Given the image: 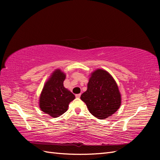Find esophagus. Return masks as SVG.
I'll list each match as a JSON object with an SVG mask.
<instances>
[{"instance_id": "34e87169", "label": "esophagus", "mask_w": 160, "mask_h": 160, "mask_svg": "<svg viewBox=\"0 0 160 160\" xmlns=\"http://www.w3.org/2000/svg\"><path fill=\"white\" fill-rule=\"evenodd\" d=\"M75 97L77 98H79L80 97H81V93H79V94H77V95H75Z\"/></svg>"}]
</instances>
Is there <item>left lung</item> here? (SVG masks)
<instances>
[{
    "instance_id": "obj_1",
    "label": "left lung",
    "mask_w": 160,
    "mask_h": 160,
    "mask_svg": "<svg viewBox=\"0 0 160 160\" xmlns=\"http://www.w3.org/2000/svg\"><path fill=\"white\" fill-rule=\"evenodd\" d=\"M89 112L104 119L114 114L122 104V95L117 83L109 72L98 69L91 72L88 89L81 95Z\"/></svg>"
}]
</instances>
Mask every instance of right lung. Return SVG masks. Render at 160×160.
<instances>
[{
	"instance_id": "right-lung-1",
	"label": "right lung",
	"mask_w": 160,
	"mask_h": 160,
	"mask_svg": "<svg viewBox=\"0 0 160 160\" xmlns=\"http://www.w3.org/2000/svg\"><path fill=\"white\" fill-rule=\"evenodd\" d=\"M66 74L61 69L53 71L43 86L38 105L42 111L52 118H58L68 109L70 102L75 96L66 89L63 81Z\"/></svg>"
}]
</instances>
